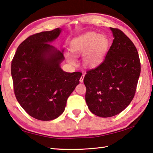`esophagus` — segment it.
Returning <instances> with one entry per match:
<instances>
[{"mask_svg":"<svg viewBox=\"0 0 153 153\" xmlns=\"http://www.w3.org/2000/svg\"><path fill=\"white\" fill-rule=\"evenodd\" d=\"M84 76H85V74H83L82 75V76L80 77V79H79V82H81V83H82V82H84Z\"/></svg>","mask_w":153,"mask_h":153,"instance_id":"1","label":"esophagus"}]
</instances>
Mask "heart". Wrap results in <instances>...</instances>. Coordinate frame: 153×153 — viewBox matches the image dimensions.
Instances as JSON below:
<instances>
[{
    "label": "heart",
    "instance_id": "obj_1",
    "mask_svg": "<svg viewBox=\"0 0 153 153\" xmlns=\"http://www.w3.org/2000/svg\"><path fill=\"white\" fill-rule=\"evenodd\" d=\"M106 37L95 32H88L72 41L71 50L75 56L83 55L84 64L88 67H95L101 63L108 48ZM69 52L65 54L70 63L76 62V58Z\"/></svg>",
    "mask_w": 153,
    "mask_h": 153
}]
</instances>
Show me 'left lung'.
Returning a JSON list of instances; mask_svg holds the SVG:
<instances>
[{"label": "left lung", "mask_w": 153, "mask_h": 153, "mask_svg": "<svg viewBox=\"0 0 153 153\" xmlns=\"http://www.w3.org/2000/svg\"><path fill=\"white\" fill-rule=\"evenodd\" d=\"M114 40L102 63L87 71L85 99L92 113L103 118L120 113L135 95L141 67L137 50L118 28H110Z\"/></svg>", "instance_id": "1"}]
</instances>
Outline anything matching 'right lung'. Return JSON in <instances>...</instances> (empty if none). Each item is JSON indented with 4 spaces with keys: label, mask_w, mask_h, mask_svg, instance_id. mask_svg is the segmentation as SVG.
<instances>
[{
    "label": "right lung",
    "mask_w": 153,
    "mask_h": 153,
    "mask_svg": "<svg viewBox=\"0 0 153 153\" xmlns=\"http://www.w3.org/2000/svg\"><path fill=\"white\" fill-rule=\"evenodd\" d=\"M62 29L28 37L18 46L11 62L16 97L24 110L39 120H51L63 113L67 100L82 73H67L60 67L64 50L51 45Z\"/></svg>",
    "instance_id": "obj_1"
}]
</instances>
